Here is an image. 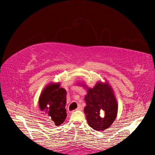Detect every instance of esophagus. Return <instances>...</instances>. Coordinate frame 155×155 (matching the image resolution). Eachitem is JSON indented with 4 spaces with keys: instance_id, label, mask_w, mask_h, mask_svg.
Listing matches in <instances>:
<instances>
[{
    "instance_id": "obj_1",
    "label": "esophagus",
    "mask_w": 155,
    "mask_h": 155,
    "mask_svg": "<svg viewBox=\"0 0 155 155\" xmlns=\"http://www.w3.org/2000/svg\"><path fill=\"white\" fill-rule=\"evenodd\" d=\"M82 109H83V107H82V106H81V104H79V105L78 106L77 110H79V111H81V110H82Z\"/></svg>"
}]
</instances>
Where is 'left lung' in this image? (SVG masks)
I'll use <instances>...</instances> for the list:
<instances>
[{
    "mask_svg": "<svg viewBox=\"0 0 155 155\" xmlns=\"http://www.w3.org/2000/svg\"><path fill=\"white\" fill-rule=\"evenodd\" d=\"M85 101L84 112L90 127L103 130L113 124L117 115V103L108 84L99 82L94 88H89Z\"/></svg>",
    "mask_w": 155,
    "mask_h": 155,
    "instance_id": "1",
    "label": "left lung"
}]
</instances>
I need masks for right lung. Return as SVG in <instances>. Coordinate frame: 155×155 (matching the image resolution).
<instances>
[{
	"label": "right lung",
	"instance_id": "1",
	"mask_svg": "<svg viewBox=\"0 0 155 155\" xmlns=\"http://www.w3.org/2000/svg\"><path fill=\"white\" fill-rule=\"evenodd\" d=\"M59 83H51L44 89L39 99L41 111L45 112L48 124L59 126L66 118V91Z\"/></svg>",
	"mask_w": 155,
	"mask_h": 155
}]
</instances>
